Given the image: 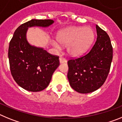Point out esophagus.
Segmentation results:
<instances>
[{"mask_svg": "<svg viewBox=\"0 0 122 122\" xmlns=\"http://www.w3.org/2000/svg\"><path fill=\"white\" fill-rule=\"evenodd\" d=\"M59 61H60V63H65V62H66V60L64 59V58L60 57L59 58Z\"/></svg>", "mask_w": 122, "mask_h": 122, "instance_id": "esophagus-1", "label": "esophagus"}]
</instances>
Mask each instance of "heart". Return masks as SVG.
Instances as JSON below:
<instances>
[{
  "mask_svg": "<svg viewBox=\"0 0 122 122\" xmlns=\"http://www.w3.org/2000/svg\"><path fill=\"white\" fill-rule=\"evenodd\" d=\"M56 38L61 45H66V50L69 54L79 56L85 53L90 48L94 40L95 33L90 27L83 29L73 27L58 32ZM58 43L55 40L52 42V45L58 49L60 48Z\"/></svg>",
  "mask_w": 122,
  "mask_h": 122,
  "instance_id": "heart-1",
  "label": "heart"
}]
</instances>
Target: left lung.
Returning <instances> with one entry per match:
<instances>
[{
    "mask_svg": "<svg viewBox=\"0 0 122 122\" xmlns=\"http://www.w3.org/2000/svg\"><path fill=\"white\" fill-rule=\"evenodd\" d=\"M95 43L85 56L68 61L67 77L71 87L81 93H89L103 86L112 60V46L107 33L96 25Z\"/></svg>",
    "mask_w": 122,
    "mask_h": 122,
    "instance_id": "obj_1",
    "label": "left lung"
}]
</instances>
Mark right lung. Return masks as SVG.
<instances>
[{"mask_svg":"<svg viewBox=\"0 0 122 122\" xmlns=\"http://www.w3.org/2000/svg\"><path fill=\"white\" fill-rule=\"evenodd\" d=\"M54 22L51 19H32L17 28L10 42L11 73L15 82L27 91L40 92L46 89L60 64L58 56L29 43L26 38L28 28L48 27Z\"/></svg>","mask_w":122,"mask_h":122,"instance_id":"add662e5","label":"right lung"}]
</instances>
